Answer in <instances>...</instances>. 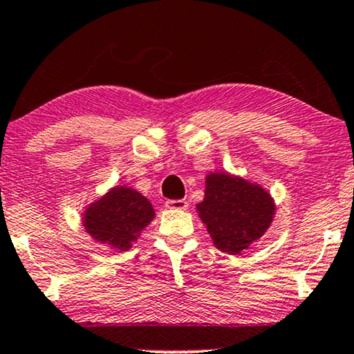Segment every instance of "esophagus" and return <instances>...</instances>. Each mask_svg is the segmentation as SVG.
I'll return each mask as SVG.
<instances>
[{"mask_svg": "<svg viewBox=\"0 0 354 354\" xmlns=\"http://www.w3.org/2000/svg\"><path fill=\"white\" fill-rule=\"evenodd\" d=\"M167 209H169V210H186L187 209V202L185 199L168 201L167 202Z\"/></svg>", "mask_w": 354, "mask_h": 354, "instance_id": "1", "label": "esophagus"}]
</instances>
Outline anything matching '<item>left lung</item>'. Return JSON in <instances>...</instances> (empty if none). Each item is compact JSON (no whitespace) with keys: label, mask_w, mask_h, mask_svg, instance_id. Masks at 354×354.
<instances>
[{"label":"left lung","mask_w":354,"mask_h":354,"mask_svg":"<svg viewBox=\"0 0 354 354\" xmlns=\"http://www.w3.org/2000/svg\"><path fill=\"white\" fill-rule=\"evenodd\" d=\"M196 212L218 251L241 256L270 228L277 205L259 183L228 171H210Z\"/></svg>","instance_id":"left-lung-1"}]
</instances>
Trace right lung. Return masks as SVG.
Masks as SVG:
<instances>
[{"mask_svg":"<svg viewBox=\"0 0 354 354\" xmlns=\"http://www.w3.org/2000/svg\"><path fill=\"white\" fill-rule=\"evenodd\" d=\"M155 218L147 197L126 185L108 189L82 210V226L93 241L113 252H126Z\"/></svg>","mask_w":354,"mask_h":354,"instance_id":"obj_1","label":"right lung"}]
</instances>
